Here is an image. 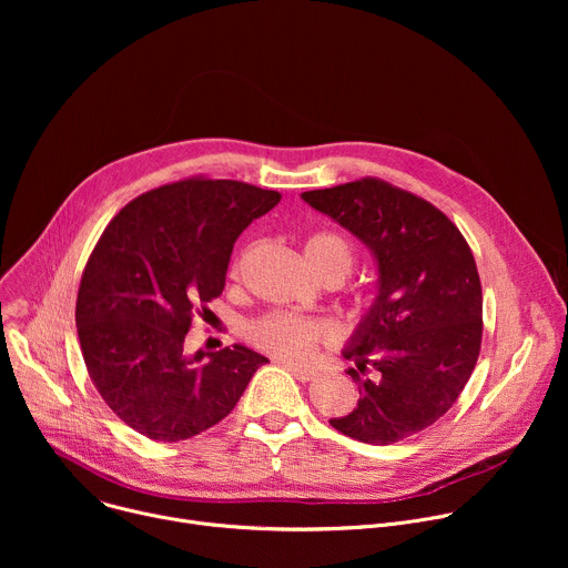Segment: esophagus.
I'll return each instance as SVG.
<instances>
[{"instance_id": "esophagus-1", "label": "esophagus", "mask_w": 568, "mask_h": 568, "mask_svg": "<svg viewBox=\"0 0 568 568\" xmlns=\"http://www.w3.org/2000/svg\"><path fill=\"white\" fill-rule=\"evenodd\" d=\"M283 366H285L296 379H301V382L314 379V371L307 368V366H301V364H294V362H283Z\"/></svg>"}]
</instances>
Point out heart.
<instances>
[{"label": "heart", "mask_w": 568, "mask_h": 568, "mask_svg": "<svg viewBox=\"0 0 568 568\" xmlns=\"http://www.w3.org/2000/svg\"><path fill=\"white\" fill-rule=\"evenodd\" d=\"M303 256L310 270L323 278L328 274H339L346 278L355 263V252L351 242L339 233H314L305 240ZM242 270V258L231 267V274L237 276ZM247 339L274 357L283 359H307L323 342L331 339V326L326 321L292 314V312H267L247 323Z\"/></svg>", "instance_id": "b5f03b06"}]
</instances>
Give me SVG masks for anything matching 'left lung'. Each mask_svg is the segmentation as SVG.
I'll return each instance as SVG.
<instances>
[{
  "mask_svg": "<svg viewBox=\"0 0 568 568\" xmlns=\"http://www.w3.org/2000/svg\"><path fill=\"white\" fill-rule=\"evenodd\" d=\"M303 200L364 240L379 267L377 303L344 351L362 397L331 425L371 445L432 427L480 353L483 292L467 240L432 202L377 178Z\"/></svg>",
  "mask_w": 568,
  "mask_h": 568,
  "instance_id": "1",
  "label": "left lung"
}]
</instances>
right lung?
Listing matches in <instances>:
<instances>
[{
	"instance_id": "add662e5",
	"label": "right lung",
	"mask_w": 568,
	"mask_h": 568,
	"mask_svg": "<svg viewBox=\"0 0 568 568\" xmlns=\"http://www.w3.org/2000/svg\"><path fill=\"white\" fill-rule=\"evenodd\" d=\"M278 200L195 175L134 197L101 233L78 287V342L108 407L141 436L211 429L267 362L245 346L186 357L184 337L222 294L235 237Z\"/></svg>"
}]
</instances>
